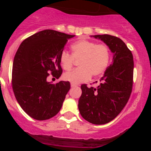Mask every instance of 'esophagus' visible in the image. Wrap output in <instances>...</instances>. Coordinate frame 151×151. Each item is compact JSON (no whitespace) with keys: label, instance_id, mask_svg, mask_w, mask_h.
<instances>
[{"label":"esophagus","instance_id":"esophagus-1","mask_svg":"<svg viewBox=\"0 0 151 151\" xmlns=\"http://www.w3.org/2000/svg\"><path fill=\"white\" fill-rule=\"evenodd\" d=\"M76 84H73V83L71 84V88H74V87H76Z\"/></svg>","mask_w":151,"mask_h":151}]
</instances>
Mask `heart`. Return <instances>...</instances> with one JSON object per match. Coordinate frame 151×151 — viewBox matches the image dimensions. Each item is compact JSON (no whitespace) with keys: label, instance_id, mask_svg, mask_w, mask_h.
Here are the masks:
<instances>
[{"label":"heart","instance_id":"1","mask_svg":"<svg viewBox=\"0 0 151 151\" xmlns=\"http://www.w3.org/2000/svg\"><path fill=\"white\" fill-rule=\"evenodd\" d=\"M72 55L67 52L61 53L60 62L62 68L69 70L74 63L78 60L79 67L64 73L63 78L73 84L87 81L91 76H98L104 73L110 62V50L105 45H97L95 42L82 39L71 45Z\"/></svg>","mask_w":151,"mask_h":151}]
</instances>
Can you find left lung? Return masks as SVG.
I'll use <instances>...</instances> for the list:
<instances>
[{"mask_svg":"<svg viewBox=\"0 0 151 151\" xmlns=\"http://www.w3.org/2000/svg\"><path fill=\"white\" fill-rule=\"evenodd\" d=\"M100 39L113 53V60L97 88L81 86L78 110L85 120L95 125L110 122L127 104L133 84L134 61L131 50L120 38L110 35H91Z\"/></svg>","mask_w":151,"mask_h":151,"instance_id":"left-lung-1","label":"left lung"}]
</instances>
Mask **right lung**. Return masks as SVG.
Masks as SVG:
<instances>
[{"mask_svg":"<svg viewBox=\"0 0 151 151\" xmlns=\"http://www.w3.org/2000/svg\"><path fill=\"white\" fill-rule=\"evenodd\" d=\"M75 35L51 29L41 31L24 40L13 63L12 86L16 99L29 116L46 120L59 113L69 82H47L49 73L59 78L62 74L60 57L68 39Z\"/></svg>","mask_w":151,"mask_h":151,"instance_id":"obj_1","label":"right lung"}]
</instances>
